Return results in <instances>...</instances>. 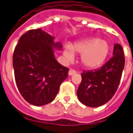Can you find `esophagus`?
<instances>
[{"label": "esophagus", "instance_id": "34e87169", "mask_svg": "<svg viewBox=\"0 0 133 133\" xmlns=\"http://www.w3.org/2000/svg\"><path fill=\"white\" fill-rule=\"evenodd\" d=\"M76 72H77L76 70H75L73 69H70L69 71V75H75Z\"/></svg>", "mask_w": 133, "mask_h": 133}]
</instances>
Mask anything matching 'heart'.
I'll return each instance as SVG.
<instances>
[{
	"label": "heart",
	"mask_w": 133,
	"mask_h": 133,
	"mask_svg": "<svg viewBox=\"0 0 133 133\" xmlns=\"http://www.w3.org/2000/svg\"><path fill=\"white\" fill-rule=\"evenodd\" d=\"M109 50V44L105 40L89 39L77 42L72 47L65 45L64 55L68 61H72L75 52L81 54V64L87 68L94 69L103 64Z\"/></svg>",
	"instance_id": "1"
}]
</instances>
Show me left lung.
Segmentation results:
<instances>
[{
    "instance_id": "obj_1",
    "label": "left lung",
    "mask_w": 133,
    "mask_h": 133,
    "mask_svg": "<svg viewBox=\"0 0 133 133\" xmlns=\"http://www.w3.org/2000/svg\"><path fill=\"white\" fill-rule=\"evenodd\" d=\"M113 56L101 68L81 73L82 81L77 95L83 105L96 108L105 104L114 97L125 63L123 48L119 44H114Z\"/></svg>"
}]
</instances>
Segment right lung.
Segmentation results:
<instances>
[{
    "mask_svg": "<svg viewBox=\"0 0 133 133\" xmlns=\"http://www.w3.org/2000/svg\"><path fill=\"white\" fill-rule=\"evenodd\" d=\"M54 37L40 28L21 36L13 54L16 84L23 97L31 105L52 102L61 83L68 77L69 69L56 60L53 48H61Z\"/></svg>",
    "mask_w": 133,
    "mask_h": 133,
    "instance_id": "1",
    "label": "right lung"
}]
</instances>
